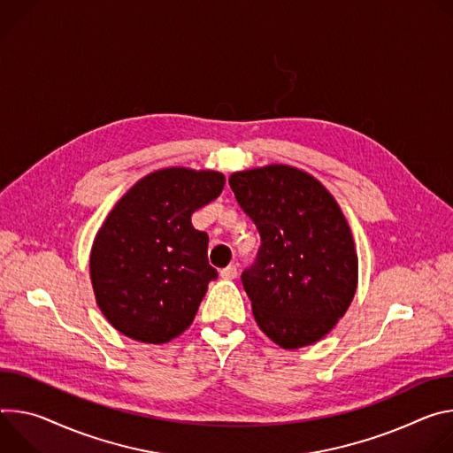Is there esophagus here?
Masks as SVG:
<instances>
[{
  "label": "esophagus",
  "instance_id": "1",
  "mask_svg": "<svg viewBox=\"0 0 453 453\" xmlns=\"http://www.w3.org/2000/svg\"><path fill=\"white\" fill-rule=\"evenodd\" d=\"M219 275H221V279H225V280H232V279L237 277V266H235V265H230V266L223 268Z\"/></svg>",
  "mask_w": 453,
  "mask_h": 453
}]
</instances>
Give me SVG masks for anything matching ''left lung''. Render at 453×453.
<instances>
[{
    "mask_svg": "<svg viewBox=\"0 0 453 453\" xmlns=\"http://www.w3.org/2000/svg\"><path fill=\"white\" fill-rule=\"evenodd\" d=\"M259 230L261 248L241 280L261 331L282 349L322 340L358 288V256L333 194L311 174L272 164L228 178Z\"/></svg>",
    "mask_w": 453,
    "mask_h": 453,
    "instance_id": "1",
    "label": "left lung"
}]
</instances>
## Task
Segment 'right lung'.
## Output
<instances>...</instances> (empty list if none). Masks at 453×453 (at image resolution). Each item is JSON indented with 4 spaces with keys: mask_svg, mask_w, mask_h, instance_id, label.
I'll return each mask as SVG.
<instances>
[{
    "mask_svg": "<svg viewBox=\"0 0 453 453\" xmlns=\"http://www.w3.org/2000/svg\"><path fill=\"white\" fill-rule=\"evenodd\" d=\"M225 187L218 171L167 167L138 180L98 228L89 277L98 310L122 334L165 343L194 320L209 282V235L190 216Z\"/></svg>",
    "mask_w": 453,
    "mask_h": 453,
    "instance_id": "1",
    "label": "right lung"
}]
</instances>
